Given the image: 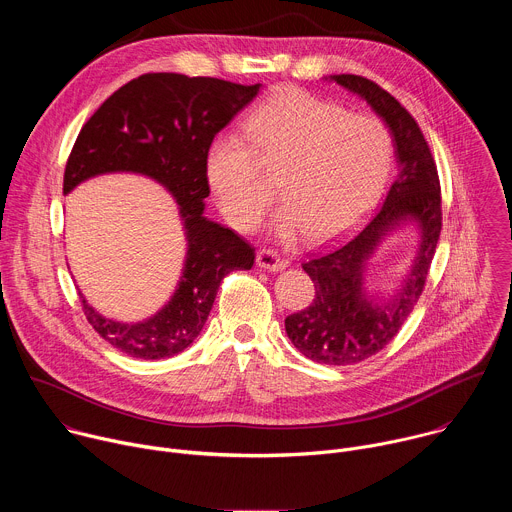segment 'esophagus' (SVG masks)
I'll use <instances>...</instances> for the list:
<instances>
[{
	"label": "esophagus",
	"mask_w": 512,
	"mask_h": 512,
	"mask_svg": "<svg viewBox=\"0 0 512 512\" xmlns=\"http://www.w3.org/2000/svg\"><path fill=\"white\" fill-rule=\"evenodd\" d=\"M257 265L261 269H267V271H281L287 267V259L279 257L275 251L271 249H261L257 253Z\"/></svg>",
	"instance_id": "obj_1"
}]
</instances>
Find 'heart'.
Segmentation results:
<instances>
[{
    "label": "heart",
    "mask_w": 512,
    "mask_h": 512,
    "mask_svg": "<svg viewBox=\"0 0 512 512\" xmlns=\"http://www.w3.org/2000/svg\"><path fill=\"white\" fill-rule=\"evenodd\" d=\"M243 138L218 135L206 152V180L227 223L257 227L277 176L283 206L275 237L328 241L367 214L391 168V135L371 117L346 113L302 89H281L243 123Z\"/></svg>",
    "instance_id": "obj_1"
}]
</instances>
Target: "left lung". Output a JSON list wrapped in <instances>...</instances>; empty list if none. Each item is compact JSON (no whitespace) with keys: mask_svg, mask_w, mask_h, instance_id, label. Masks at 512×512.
<instances>
[{"mask_svg":"<svg viewBox=\"0 0 512 512\" xmlns=\"http://www.w3.org/2000/svg\"><path fill=\"white\" fill-rule=\"evenodd\" d=\"M326 81L367 101L387 125L397 158V178L371 221L354 237L302 263L316 285V298L310 308L285 318V332L304 356L344 367L383 350L417 304L442 233V194L429 145L395 97L356 75H330ZM405 226H415L420 235L412 265L395 288L369 290L363 275L370 257L389 234Z\"/></svg>","mask_w":512,"mask_h":512,"instance_id":"obj_1","label":"left lung"}]
</instances>
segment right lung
<instances>
[{
  "mask_svg": "<svg viewBox=\"0 0 512 512\" xmlns=\"http://www.w3.org/2000/svg\"><path fill=\"white\" fill-rule=\"evenodd\" d=\"M259 93L210 77L150 72L115 91L85 123L64 170V196L85 180L129 172L162 184L178 204L186 237L182 275L172 298L150 318L119 322L81 294L89 324L119 352L160 360L184 352L202 332L227 273L251 269L255 249L231 229L208 221L206 152Z\"/></svg>",
  "mask_w": 512,
  "mask_h": 512,
  "instance_id": "obj_1",
  "label": "right lung"
}]
</instances>
